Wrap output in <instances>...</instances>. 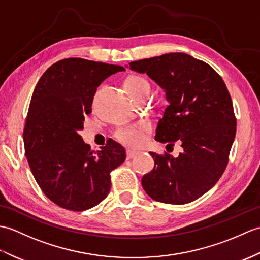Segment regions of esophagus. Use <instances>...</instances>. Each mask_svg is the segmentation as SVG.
<instances>
[{
    "label": "esophagus",
    "mask_w": 260,
    "mask_h": 260,
    "mask_svg": "<svg viewBox=\"0 0 260 260\" xmlns=\"http://www.w3.org/2000/svg\"><path fill=\"white\" fill-rule=\"evenodd\" d=\"M137 153H139V152L133 151V150H127V151H126V157L128 158V159L133 158L135 155H137Z\"/></svg>",
    "instance_id": "obj_1"
}]
</instances>
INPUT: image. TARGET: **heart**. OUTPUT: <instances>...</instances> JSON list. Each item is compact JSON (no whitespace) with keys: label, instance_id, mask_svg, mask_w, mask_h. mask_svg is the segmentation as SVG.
Returning a JSON list of instances; mask_svg holds the SVG:
<instances>
[{"label":"heart","instance_id":"obj_1","mask_svg":"<svg viewBox=\"0 0 260 260\" xmlns=\"http://www.w3.org/2000/svg\"><path fill=\"white\" fill-rule=\"evenodd\" d=\"M126 88L132 96H136L144 91H150V84L141 76H131L126 80ZM150 129V125L146 121H139V123L126 124L118 127L115 131L114 136L118 142L128 146H137L143 141V134Z\"/></svg>","mask_w":260,"mask_h":260}]
</instances>
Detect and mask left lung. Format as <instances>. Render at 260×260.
Wrapping results in <instances>:
<instances>
[{"label":"left lung","mask_w":260,"mask_h":260,"mask_svg":"<svg viewBox=\"0 0 260 260\" xmlns=\"http://www.w3.org/2000/svg\"><path fill=\"white\" fill-rule=\"evenodd\" d=\"M129 68L146 74L168 99L155 140L181 144L178 157L151 152L154 169L142 178L153 200L184 204L197 200L217 183L229 161L236 136L230 93L217 71L190 54L173 52L142 59Z\"/></svg>","instance_id":"obj_1"}]
</instances>
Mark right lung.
Returning a JSON list of instances; mask_svg holds the SVG:
<instances>
[{
  "label": "right lung",
  "mask_w": 260,
  "mask_h": 260,
  "mask_svg": "<svg viewBox=\"0 0 260 260\" xmlns=\"http://www.w3.org/2000/svg\"><path fill=\"white\" fill-rule=\"evenodd\" d=\"M124 70L68 58L38 81L23 131L25 156L38 185L59 207L85 211L97 206L109 193L110 172L125 161V148L117 142L109 140L95 153L79 135L97 87Z\"/></svg>",
  "instance_id": "add662e5"
}]
</instances>
